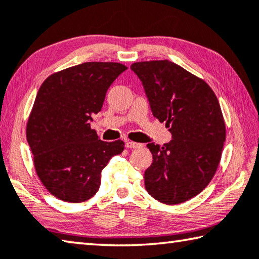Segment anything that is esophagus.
Wrapping results in <instances>:
<instances>
[{"label":"esophagus","instance_id":"esophagus-1","mask_svg":"<svg viewBox=\"0 0 259 259\" xmlns=\"http://www.w3.org/2000/svg\"><path fill=\"white\" fill-rule=\"evenodd\" d=\"M125 146L128 147V149H142L143 144H141V143H135V142H126L125 143Z\"/></svg>","mask_w":259,"mask_h":259}]
</instances>
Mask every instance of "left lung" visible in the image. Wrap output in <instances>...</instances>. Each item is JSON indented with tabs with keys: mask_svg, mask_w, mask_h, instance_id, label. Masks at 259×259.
I'll use <instances>...</instances> for the list:
<instances>
[{
	"mask_svg": "<svg viewBox=\"0 0 259 259\" xmlns=\"http://www.w3.org/2000/svg\"><path fill=\"white\" fill-rule=\"evenodd\" d=\"M130 68L153 116L166 122L171 134L162 146L147 144L153 161L144 174L146 191L168 205L186 202L206 188L220 162L226 128L219 101L203 79L170 61Z\"/></svg>",
	"mask_w": 259,
	"mask_h": 259,
	"instance_id": "left-lung-1",
	"label": "left lung"
}]
</instances>
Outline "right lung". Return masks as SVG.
I'll list each match as a JSON object with an SVG mask.
<instances>
[{"label": "right lung", "mask_w": 259, "mask_h": 259, "mask_svg": "<svg viewBox=\"0 0 259 259\" xmlns=\"http://www.w3.org/2000/svg\"><path fill=\"white\" fill-rule=\"evenodd\" d=\"M114 62H86L53 73L36 94L26 137L39 179L47 190L69 203L96 195L101 170L122 153V141L104 142L91 129L113 81L126 70Z\"/></svg>", "instance_id": "add662e5"}]
</instances>
